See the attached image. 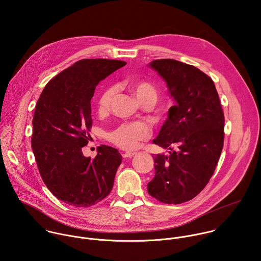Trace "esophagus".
<instances>
[{"instance_id": "1", "label": "esophagus", "mask_w": 261, "mask_h": 261, "mask_svg": "<svg viewBox=\"0 0 261 261\" xmlns=\"http://www.w3.org/2000/svg\"><path fill=\"white\" fill-rule=\"evenodd\" d=\"M135 155V153H124L123 157L124 158H132Z\"/></svg>"}]
</instances>
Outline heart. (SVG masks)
Listing matches in <instances>:
<instances>
[{
  "label": "heart",
  "mask_w": 261,
  "mask_h": 261,
  "mask_svg": "<svg viewBox=\"0 0 261 261\" xmlns=\"http://www.w3.org/2000/svg\"><path fill=\"white\" fill-rule=\"evenodd\" d=\"M130 90L143 103L148 99H157V88L145 80L134 81L129 86ZM117 94V88L111 86L102 91L98 99V108L100 113H107ZM151 136V128L142 122H130L120 125L117 129L108 134V139L118 147L125 151H133L138 148L142 141Z\"/></svg>",
  "instance_id": "heart-1"
}]
</instances>
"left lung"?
<instances>
[{
    "instance_id": "obj_1",
    "label": "left lung",
    "mask_w": 261,
    "mask_h": 261,
    "mask_svg": "<svg viewBox=\"0 0 261 261\" xmlns=\"http://www.w3.org/2000/svg\"><path fill=\"white\" fill-rule=\"evenodd\" d=\"M150 66L176 104L154 139L169 155L154 157L156 173L147 192L163 203L178 204L198 195L211 179L224 143V113L213 80L198 68L171 59Z\"/></svg>"
}]
</instances>
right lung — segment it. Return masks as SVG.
I'll use <instances>...</instances> for the list:
<instances>
[{"mask_svg": "<svg viewBox=\"0 0 261 261\" xmlns=\"http://www.w3.org/2000/svg\"><path fill=\"white\" fill-rule=\"evenodd\" d=\"M127 63L84 59L51 79L36 104L32 150L48 190L60 200L89 207L114 187L122 162L117 148L101 144L94 159L83 154L91 138V99L100 81Z\"/></svg>", "mask_w": 261, "mask_h": 261, "instance_id": "obj_1", "label": "right lung"}]
</instances>
